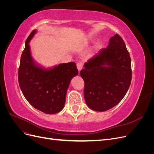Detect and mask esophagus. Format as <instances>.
Listing matches in <instances>:
<instances>
[{"mask_svg": "<svg viewBox=\"0 0 154 154\" xmlns=\"http://www.w3.org/2000/svg\"><path fill=\"white\" fill-rule=\"evenodd\" d=\"M77 68H78L79 71H80L82 69V68H83V64H82V62H78L77 63Z\"/></svg>", "mask_w": 154, "mask_h": 154, "instance_id": "34e87169", "label": "esophagus"}]
</instances>
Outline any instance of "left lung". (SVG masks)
I'll return each instance as SVG.
<instances>
[{"mask_svg": "<svg viewBox=\"0 0 154 154\" xmlns=\"http://www.w3.org/2000/svg\"><path fill=\"white\" fill-rule=\"evenodd\" d=\"M80 76L85 83L84 97L93 110L103 112L122 101L132 80L131 59L118 34L112 36L106 48L84 64Z\"/></svg>", "mask_w": 154, "mask_h": 154, "instance_id": "1", "label": "left lung"}]
</instances>
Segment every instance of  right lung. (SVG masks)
Listing matches in <instances>:
<instances>
[{"label":"right lung","mask_w":154,"mask_h":154,"mask_svg":"<svg viewBox=\"0 0 154 154\" xmlns=\"http://www.w3.org/2000/svg\"><path fill=\"white\" fill-rule=\"evenodd\" d=\"M35 32L36 30L32 31L26 41L18 68V83L23 95L32 106L53 114L63 109L70 82L78 71L74 62L61 63L49 70L37 66L29 45Z\"/></svg>","instance_id":"add662e5"}]
</instances>
